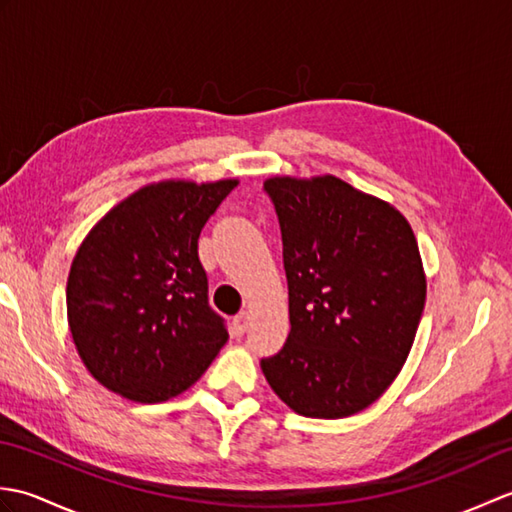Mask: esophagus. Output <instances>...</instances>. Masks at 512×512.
<instances>
[{
  "mask_svg": "<svg viewBox=\"0 0 512 512\" xmlns=\"http://www.w3.org/2000/svg\"><path fill=\"white\" fill-rule=\"evenodd\" d=\"M246 328H248V312H239L233 319V332L237 336H242L246 332Z\"/></svg>",
  "mask_w": 512,
  "mask_h": 512,
  "instance_id": "1",
  "label": "esophagus"
}]
</instances>
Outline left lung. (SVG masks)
Returning a JSON list of instances; mask_svg holds the SVG:
<instances>
[{"label":"left lung","mask_w":512,"mask_h":512,"mask_svg":"<svg viewBox=\"0 0 512 512\" xmlns=\"http://www.w3.org/2000/svg\"><path fill=\"white\" fill-rule=\"evenodd\" d=\"M288 279L290 334L262 358L306 418H345L394 383L427 299L416 235L394 206L334 176L268 178Z\"/></svg>","instance_id":"8db88e82"}]
</instances>
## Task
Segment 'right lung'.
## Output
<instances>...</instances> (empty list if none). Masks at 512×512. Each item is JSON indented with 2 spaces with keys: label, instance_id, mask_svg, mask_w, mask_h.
<instances>
[{
  "label": "right lung",
  "instance_id": "1",
  "mask_svg": "<svg viewBox=\"0 0 512 512\" xmlns=\"http://www.w3.org/2000/svg\"><path fill=\"white\" fill-rule=\"evenodd\" d=\"M237 180L138 189L83 239L68 277V323L88 372L114 394H182L228 341L209 306L198 237Z\"/></svg>",
  "mask_w": 512,
  "mask_h": 512
}]
</instances>
